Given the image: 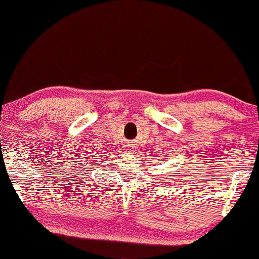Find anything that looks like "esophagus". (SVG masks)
<instances>
[{"label": "esophagus", "instance_id": "1", "mask_svg": "<svg viewBox=\"0 0 259 259\" xmlns=\"http://www.w3.org/2000/svg\"><path fill=\"white\" fill-rule=\"evenodd\" d=\"M127 150H128V152H130V151H132V150H134V148H133L132 146H131V145H127Z\"/></svg>", "mask_w": 259, "mask_h": 259}]
</instances>
